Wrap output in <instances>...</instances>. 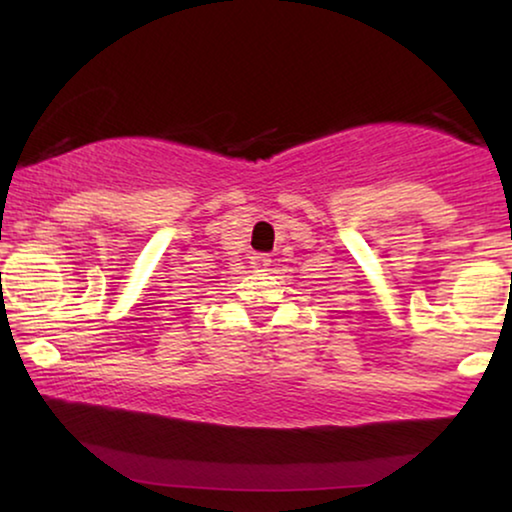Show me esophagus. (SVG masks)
Here are the masks:
<instances>
[{
  "instance_id": "1",
  "label": "esophagus",
  "mask_w": 512,
  "mask_h": 512,
  "mask_svg": "<svg viewBox=\"0 0 512 512\" xmlns=\"http://www.w3.org/2000/svg\"><path fill=\"white\" fill-rule=\"evenodd\" d=\"M270 256L268 254H254L251 256V268H254L256 272H265L270 268Z\"/></svg>"
}]
</instances>
